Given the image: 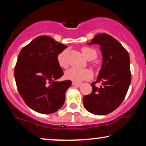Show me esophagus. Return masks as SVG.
Returning <instances> with one entry per match:
<instances>
[{
	"instance_id": "34e87169",
	"label": "esophagus",
	"mask_w": 146,
	"mask_h": 146,
	"mask_svg": "<svg viewBox=\"0 0 146 146\" xmlns=\"http://www.w3.org/2000/svg\"><path fill=\"white\" fill-rule=\"evenodd\" d=\"M72 85L74 86H76V87H80L81 86V84L76 83V82H73V83H72Z\"/></svg>"
}]
</instances>
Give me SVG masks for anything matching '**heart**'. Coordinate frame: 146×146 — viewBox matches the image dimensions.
<instances>
[{
	"instance_id": "obj_1",
	"label": "heart",
	"mask_w": 146,
	"mask_h": 146,
	"mask_svg": "<svg viewBox=\"0 0 146 146\" xmlns=\"http://www.w3.org/2000/svg\"><path fill=\"white\" fill-rule=\"evenodd\" d=\"M82 52L83 53L84 56L88 59L90 56H92L94 54H96V51L90 47H84L82 49ZM68 51L66 50H63L61 52L57 57V60L60 66L62 68H66L68 65L67 56ZM93 75L92 71L88 68H79L76 67H72L67 70L64 73V77L67 80H71L73 82H76V83H80L84 80H87L89 79L92 78Z\"/></svg>"
}]
</instances>
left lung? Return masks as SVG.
<instances>
[{
  "label": "left lung",
  "instance_id": "8db88e82",
  "mask_svg": "<svg viewBox=\"0 0 146 146\" xmlns=\"http://www.w3.org/2000/svg\"><path fill=\"white\" fill-rule=\"evenodd\" d=\"M99 44L103 57L97 80L92 82V91L83 98L87 111L95 115L111 113L125 98L131 81L129 54L120 42L106 33L96 35L88 45ZM102 82L99 88L96 83Z\"/></svg>",
  "mask_w": 146,
  "mask_h": 146
}]
</instances>
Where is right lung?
Here are the masks:
<instances>
[{
    "mask_svg": "<svg viewBox=\"0 0 146 146\" xmlns=\"http://www.w3.org/2000/svg\"><path fill=\"white\" fill-rule=\"evenodd\" d=\"M67 46L48 36H39L20 51L14 76L21 97L30 108L50 114L60 109L71 80L57 82L63 71L58 55Z\"/></svg>",
    "mask_w": 146,
    "mask_h": 146,
    "instance_id": "right-lung-1",
    "label": "right lung"
}]
</instances>
